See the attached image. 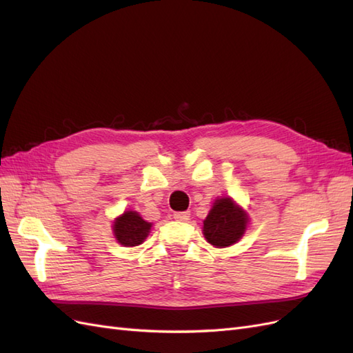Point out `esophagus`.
<instances>
[{
  "label": "esophagus",
  "instance_id": "obj_1",
  "mask_svg": "<svg viewBox=\"0 0 353 353\" xmlns=\"http://www.w3.org/2000/svg\"><path fill=\"white\" fill-rule=\"evenodd\" d=\"M189 218H191V213H189V212H176V213H174V219H176V221L188 222Z\"/></svg>",
  "mask_w": 353,
  "mask_h": 353
}]
</instances>
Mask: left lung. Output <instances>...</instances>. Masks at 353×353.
<instances>
[{
	"mask_svg": "<svg viewBox=\"0 0 353 353\" xmlns=\"http://www.w3.org/2000/svg\"><path fill=\"white\" fill-rule=\"evenodd\" d=\"M205 240L214 248H228L245 234L249 216L230 196L218 198L203 222Z\"/></svg>",
	"mask_w": 353,
	"mask_h": 353,
	"instance_id": "8db88e82",
	"label": "left lung"
}]
</instances>
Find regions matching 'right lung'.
Returning <instances> with one entry per match:
<instances>
[{
    "mask_svg": "<svg viewBox=\"0 0 353 353\" xmlns=\"http://www.w3.org/2000/svg\"><path fill=\"white\" fill-rule=\"evenodd\" d=\"M152 228V223L144 221L137 212H123L113 222V234L117 243L122 246L132 248L139 246L146 240Z\"/></svg>",
    "mask_w": 353,
    "mask_h": 353,
    "instance_id": "obj_1",
    "label": "right lung"
}]
</instances>
